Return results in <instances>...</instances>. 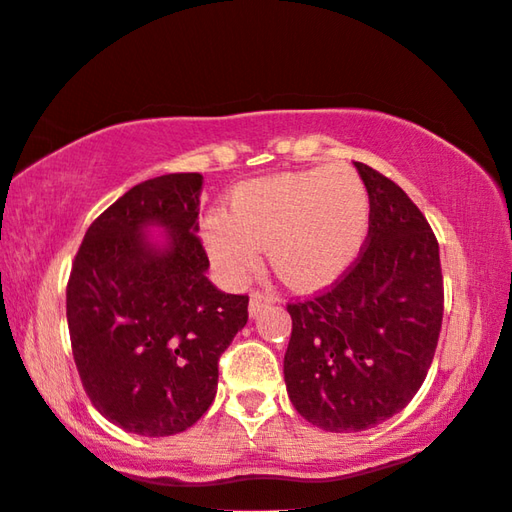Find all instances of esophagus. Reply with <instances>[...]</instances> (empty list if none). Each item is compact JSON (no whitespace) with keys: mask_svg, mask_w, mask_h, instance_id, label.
Masks as SVG:
<instances>
[{"mask_svg":"<svg viewBox=\"0 0 512 512\" xmlns=\"http://www.w3.org/2000/svg\"><path fill=\"white\" fill-rule=\"evenodd\" d=\"M270 304H272V297L270 295H263V292L254 290V292H251V297H249V315L256 317L258 313L263 311L265 306H270Z\"/></svg>","mask_w":512,"mask_h":512,"instance_id":"obj_1","label":"esophagus"}]
</instances>
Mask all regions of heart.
Wrapping results in <instances>:
<instances>
[{
    "label": "heart",
    "instance_id": "heart-1",
    "mask_svg": "<svg viewBox=\"0 0 512 512\" xmlns=\"http://www.w3.org/2000/svg\"><path fill=\"white\" fill-rule=\"evenodd\" d=\"M367 229L365 183L338 163L240 183L226 213L206 217L201 240L226 281L247 279L267 245L272 267L288 286L315 290L347 272Z\"/></svg>",
    "mask_w": 512,
    "mask_h": 512
}]
</instances>
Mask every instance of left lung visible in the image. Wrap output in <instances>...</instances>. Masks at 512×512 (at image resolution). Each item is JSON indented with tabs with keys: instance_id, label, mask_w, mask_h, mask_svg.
<instances>
[{
	"instance_id": "8db88e82",
	"label": "left lung",
	"mask_w": 512,
	"mask_h": 512,
	"mask_svg": "<svg viewBox=\"0 0 512 512\" xmlns=\"http://www.w3.org/2000/svg\"><path fill=\"white\" fill-rule=\"evenodd\" d=\"M370 195L365 249L331 290L288 304L283 376L297 413L356 433L408 406L433 363L445 311L440 247L395 181L354 163Z\"/></svg>"
}]
</instances>
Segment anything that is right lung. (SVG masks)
I'll list each match as a JSON object with an SVG mask.
<instances>
[{"label": "right lung", "mask_w": 512, "mask_h": 512, "mask_svg": "<svg viewBox=\"0 0 512 512\" xmlns=\"http://www.w3.org/2000/svg\"><path fill=\"white\" fill-rule=\"evenodd\" d=\"M197 172L142 181L90 224L67 281L83 390L108 422L163 438L211 408L217 360L247 324V295L208 281ZM163 228V241L146 231Z\"/></svg>", "instance_id": "obj_1"}]
</instances>
